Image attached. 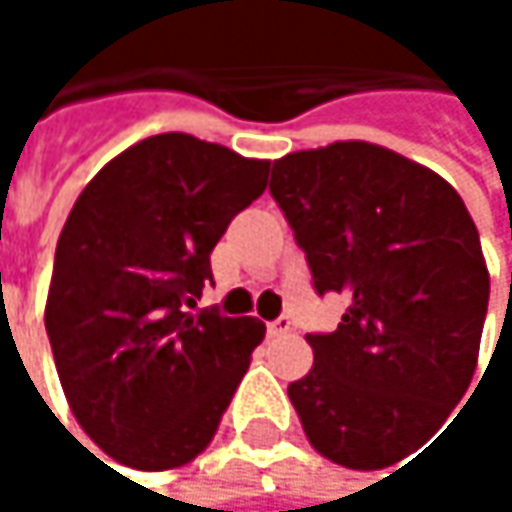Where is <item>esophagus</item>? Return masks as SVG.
<instances>
[{"mask_svg": "<svg viewBox=\"0 0 512 512\" xmlns=\"http://www.w3.org/2000/svg\"><path fill=\"white\" fill-rule=\"evenodd\" d=\"M266 329H269V335H272V338H281V335H290L293 323H290V317H278V320H272Z\"/></svg>", "mask_w": 512, "mask_h": 512, "instance_id": "34e87169", "label": "esophagus"}]
</instances>
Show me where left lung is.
Returning a JSON list of instances; mask_svg holds the SVG:
<instances>
[{"mask_svg":"<svg viewBox=\"0 0 512 512\" xmlns=\"http://www.w3.org/2000/svg\"><path fill=\"white\" fill-rule=\"evenodd\" d=\"M269 192L317 293L350 302L332 335H308L314 367L287 385L290 403L320 457L388 468L445 424L474 376L489 305L477 228L445 177L370 142L281 156Z\"/></svg>","mask_w":512,"mask_h":512,"instance_id":"1","label":"left lung"}]
</instances>
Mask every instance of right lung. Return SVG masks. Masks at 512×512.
<instances>
[{
  "label": "right lung",
  "mask_w": 512,
  "mask_h": 512,
  "mask_svg": "<svg viewBox=\"0 0 512 512\" xmlns=\"http://www.w3.org/2000/svg\"><path fill=\"white\" fill-rule=\"evenodd\" d=\"M266 177L269 159L162 133L109 159L76 198L44 323L73 418L115 462L168 471L213 442L266 326L192 308L213 246Z\"/></svg>",
  "instance_id": "1"
}]
</instances>
